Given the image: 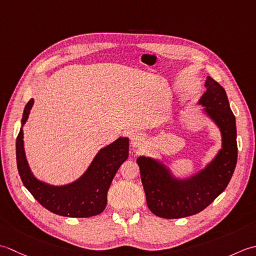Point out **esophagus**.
<instances>
[{
	"label": "esophagus",
	"mask_w": 256,
	"mask_h": 256,
	"mask_svg": "<svg viewBox=\"0 0 256 256\" xmlns=\"http://www.w3.org/2000/svg\"><path fill=\"white\" fill-rule=\"evenodd\" d=\"M144 140H146V138L144 137V134H132V144L134 146V148L142 147V146L144 144Z\"/></svg>",
	"instance_id": "34e87169"
}]
</instances>
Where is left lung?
<instances>
[{
  "instance_id": "8db88e82",
  "label": "left lung",
  "mask_w": 256,
  "mask_h": 256,
  "mask_svg": "<svg viewBox=\"0 0 256 256\" xmlns=\"http://www.w3.org/2000/svg\"><path fill=\"white\" fill-rule=\"evenodd\" d=\"M206 92L199 104L220 128L222 148L204 169L186 179H176L169 168L149 157H139L147 206L154 216L180 218L196 214L211 204L230 182L238 160L236 117L230 108L224 88L208 77Z\"/></svg>"
}]
</instances>
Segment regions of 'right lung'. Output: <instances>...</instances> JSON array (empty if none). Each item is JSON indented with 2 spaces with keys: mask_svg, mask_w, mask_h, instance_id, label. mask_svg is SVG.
Masks as SVG:
<instances>
[{
  "mask_svg": "<svg viewBox=\"0 0 256 256\" xmlns=\"http://www.w3.org/2000/svg\"><path fill=\"white\" fill-rule=\"evenodd\" d=\"M34 99L26 104L22 127L28 118ZM129 154V139L120 137L99 150L80 179L65 186H52L36 179L25 157L23 129L16 138V164L23 184L42 206L55 214L70 218H90L105 210L107 192L114 174Z\"/></svg>",
  "mask_w": 256,
  "mask_h": 256,
  "instance_id": "obj_1",
  "label": "right lung"
}]
</instances>
